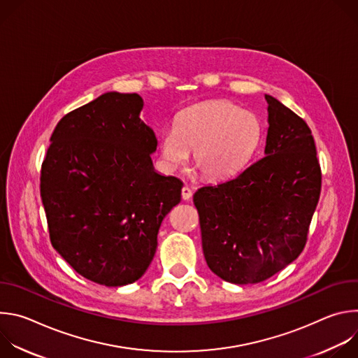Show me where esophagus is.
Here are the masks:
<instances>
[{"instance_id": "obj_1", "label": "esophagus", "mask_w": 358, "mask_h": 358, "mask_svg": "<svg viewBox=\"0 0 358 358\" xmlns=\"http://www.w3.org/2000/svg\"><path fill=\"white\" fill-rule=\"evenodd\" d=\"M191 195H192V191H191V188L189 187H182V189H181V196H182V199L184 201H188L189 198H191Z\"/></svg>"}]
</instances>
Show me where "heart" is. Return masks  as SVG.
<instances>
[{
    "instance_id": "obj_1",
    "label": "heart",
    "mask_w": 358,
    "mask_h": 358,
    "mask_svg": "<svg viewBox=\"0 0 358 358\" xmlns=\"http://www.w3.org/2000/svg\"><path fill=\"white\" fill-rule=\"evenodd\" d=\"M264 136L259 116L232 101L211 100L178 113L176 129H164L160 134V152L169 169H177L192 150L195 170L206 178L221 180L248 166Z\"/></svg>"
}]
</instances>
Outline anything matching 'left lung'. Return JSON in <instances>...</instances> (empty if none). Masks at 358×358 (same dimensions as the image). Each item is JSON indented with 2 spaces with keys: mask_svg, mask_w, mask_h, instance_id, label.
I'll use <instances>...</instances> for the list:
<instances>
[{
  "mask_svg": "<svg viewBox=\"0 0 358 358\" xmlns=\"http://www.w3.org/2000/svg\"><path fill=\"white\" fill-rule=\"evenodd\" d=\"M265 99V156L236 177L194 194L207 265L236 285L264 282L299 257L322 189L308 123L273 96Z\"/></svg>",
  "mask_w": 358,
  "mask_h": 358,
  "instance_id": "obj_1",
  "label": "left lung"
}]
</instances>
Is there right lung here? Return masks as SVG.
Instances as JSON below:
<instances>
[{"label": "right lung", "mask_w": 358, "mask_h": 358, "mask_svg": "<svg viewBox=\"0 0 358 358\" xmlns=\"http://www.w3.org/2000/svg\"><path fill=\"white\" fill-rule=\"evenodd\" d=\"M137 93L108 92L65 115L41 169L50 243L83 278L103 286L138 280L157 249L182 182L155 171L157 138Z\"/></svg>", "instance_id": "obj_1"}]
</instances>
